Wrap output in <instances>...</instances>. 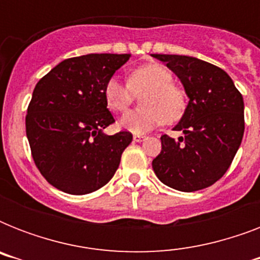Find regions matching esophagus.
Wrapping results in <instances>:
<instances>
[{"instance_id": "34e87169", "label": "esophagus", "mask_w": 260, "mask_h": 260, "mask_svg": "<svg viewBox=\"0 0 260 260\" xmlns=\"http://www.w3.org/2000/svg\"><path fill=\"white\" fill-rule=\"evenodd\" d=\"M143 140H146V136H143V135H134V142L140 143Z\"/></svg>"}]
</instances>
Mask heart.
I'll return each instance as SVG.
<instances>
[{
    "instance_id": "b5f03b06",
    "label": "heart",
    "mask_w": 260,
    "mask_h": 260,
    "mask_svg": "<svg viewBox=\"0 0 260 260\" xmlns=\"http://www.w3.org/2000/svg\"><path fill=\"white\" fill-rule=\"evenodd\" d=\"M174 77L166 67L150 63L135 69L128 75V83L117 77L105 83L104 98L113 112H125L136 94H143L144 108L131 110L120 120V126L134 134H146L163 122L174 124L181 120L187 108L186 93L173 83Z\"/></svg>"
}]
</instances>
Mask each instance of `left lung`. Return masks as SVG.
I'll list each match as a JSON object with an SVG mask.
<instances>
[{
    "mask_svg": "<svg viewBox=\"0 0 260 260\" xmlns=\"http://www.w3.org/2000/svg\"><path fill=\"white\" fill-rule=\"evenodd\" d=\"M152 56L178 78L189 97L174 129L185 136L163 135L162 151L152 160L156 177L179 191H197L217 182L230 169L244 134V102L234 81L220 67L185 55Z\"/></svg>",
    "mask_w": 260,
    "mask_h": 260,
    "instance_id": "1",
    "label": "left lung"
}]
</instances>
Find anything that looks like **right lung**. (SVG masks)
Here are the masks:
<instances>
[{"label": "right lung", "mask_w": 260, "mask_h": 260, "mask_svg": "<svg viewBox=\"0 0 260 260\" xmlns=\"http://www.w3.org/2000/svg\"><path fill=\"white\" fill-rule=\"evenodd\" d=\"M129 54L63 60L35 86L25 116L32 158L48 183L69 194L95 191L112 179L132 134H104L114 118L104 87Z\"/></svg>", "instance_id": "right-lung-1"}]
</instances>
